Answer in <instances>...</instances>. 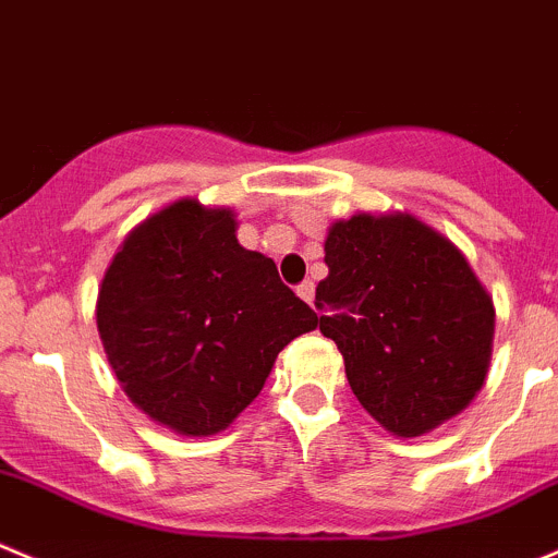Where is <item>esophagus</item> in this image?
Instances as JSON below:
<instances>
[{
	"label": "esophagus",
	"mask_w": 558,
	"mask_h": 558,
	"mask_svg": "<svg viewBox=\"0 0 558 558\" xmlns=\"http://www.w3.org/2000/svg\"><path fill=\"white\" fill-rule=\"evenodd\" d=\"M295 293H299L301 301L312 304V301H315V284H312V282H301L299 288H295Z\"/></svg>",
	"instance_id": "1"
}]
</instances>
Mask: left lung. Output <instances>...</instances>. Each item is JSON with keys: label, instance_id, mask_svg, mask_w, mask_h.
Here are the masks:
<instances>
[{"label": "left lung", "instance_id": "1", "mask_svg": "<svg viewBox=\"0 0 558 558\" xmlns=\"http://www.w3.org/2000/svg\"><path fill=\"white\" fill-rule=\"evenodd\" d=\"M317 284L364 411L400 438L458 416L487 378L496 310L458 246L408 214H359L328 227Z\"/></svg>", "mask_w": 558, "mask_h": 558}]
</instances>
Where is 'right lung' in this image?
Here are the masks:
<instances>
[{
    "label": "right lung",
    "instance_id": "obj_1",
    "mask_svg": "<svg viewBox=\"0 0 558 558\" xmlns=\"http://www.w3.org/2000/svg\"><path fill=\"white\" fill-rule=\"evenodd\" d=\"M230 208L178 199L129 232L95 304L106 359L140 411L214 435L259 395L276 355L317 326Z\"/></svg>",
    "mask_w": 558,
    "mask_h": 558
}]
</instances>
